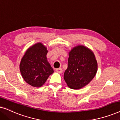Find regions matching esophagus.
I'll return each mask as SVG.
<instances>
[{
    "label": "esophagus",
    "mask_w": 120,
    "mask_h": 120,
    "mask_svg": "<svg viewBox=\"0 0 120 120\" xmlns=\"http://www.w3.org/2000/svg\"><path fill=\"white\" fill-rule=\"evenodd\" d=\"M56 71L57 72V73H61L62 71V70L60 68H57V69H56Z\"/></svg>",
    "instance_id": "esophagus-1"
}]
</instances>
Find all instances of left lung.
<instances>
[{
    "instance_id": "8db88e82",
    "label": "left lung",
    "mask_w": 120,
    "mask_h": 120,
    "mask_svg": "<svg viewBox=\"0 0 120 120\" xmlns=\"http://www.w3.org/2000/svg\"><path fill=\"white\" fill-rule=\"evenodd\" d=\"M97 69V61L92 51L83 45H78L69 52L64 79L69 87L79 90L92 81Z\"/></svg>"
}]
</instances>
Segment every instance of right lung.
I'll list each match as a JSON object with an SVG mask.
<instances>
[{
	"label": "right lung",
	"mask_w": 120,
	"mask_h": 120,
	"mask_svg": "<svg viewBox=\"0 0 120 120\" xmlns=\"http://www.w3.org/2000/svg\"><path fill=\"white\" fill-rule=\"evenodd\" d=\"M47 47L41 42L31 46L21 59L19 70L23 79L34 87H41L53 69L47 60Z\"/></svg>",
	"instance_id": "add662e5"
}]
</instances>
